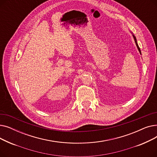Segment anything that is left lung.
Returning <instances> with one entry per match:
<instances>
[{"mask_svg":"<svg viewBox=\"0 0 157 157\" xmlns=\"http://www.w3.org/2000/svg\"><path fill=\"white\" fill-rule=\"evenodd\" d=\"M133 37H134V40H135V43H136V46H137V47L138 50H139V52H140V54H141V49H140V48H139V46H138V44H137L136 38V37H135L134 35H133Z\"/></svg>","mask_w":157,"mask_h":157,"instance_id":"1","label":"left lung"}]
</instances>
